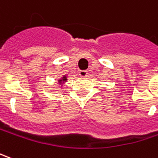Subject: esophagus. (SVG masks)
<instances>
[{"label":"esophagus","instance_id":"1","mask_svg":"<svg viewBox=\"0 0 158 158\" xmlns=\"http://www.w3.org/2000/svg\"><path fill=\"white\" fill-rule=\"evenodd\" d=\"M79 76L80 77H82V78H84V77H86L87 76V71H85V70H82V71H79Z\"/></svg>","mask_w":158,"mask_h":158}]
</instances>
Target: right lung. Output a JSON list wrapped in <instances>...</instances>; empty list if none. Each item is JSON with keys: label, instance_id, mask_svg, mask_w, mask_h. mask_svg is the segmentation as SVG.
I'll list each match as a JSON object with an SVG mask.
<instances>
[{"label": "right lung", "instance_id": "1", "mask_svg": "<svg viewBox=\"0 0 158 158\" xmlns=\"http://www.w3.org/2000/svg\"><path fill=\"white\" fill-rule=\"evenodd\" d=\"M66 77H65V76H64V77H63V79H59V80H58V83H60V84H62V83H64V82H65V81H66Z\"/></svg>", "mask_w": 158, "mask_h": 158}]
</instances>
